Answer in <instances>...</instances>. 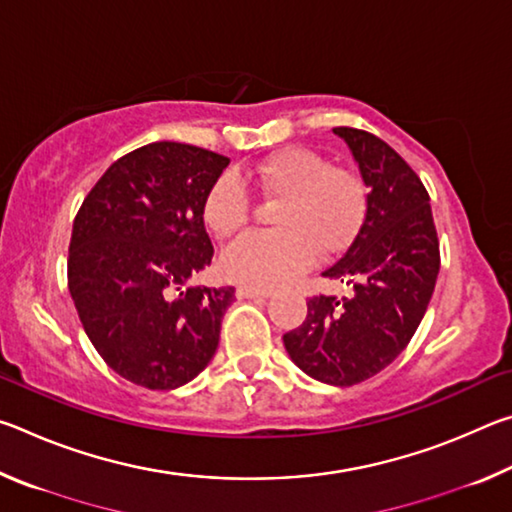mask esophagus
Masks as SVG:
<instances>
[{"mask_svg":"<svg viewBox=\"0 0 512 512\" xmlns=\"http://www.w3.org/2000/svg\"><path fill=\"white\" fill-rule=\"evenodd\" d=\"M268 296H271V291L246 287V284H241V287H237V298L239 300H266Z\"/></svg>","mask_w":512,"mask_h":512,"instance_id":"esophagus-1","label":"esophagus"}]
</instances>
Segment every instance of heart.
<instances>
[{
	"instance_id": "obj_1",
	"label": "heart",
	"mask_w": 512,
	"mask_h": 512,
	"mask_svg": "<svg viewBox=\"0 0 512 512\" xmlns=\"http://www.w3.org/2000/svg\"><path fill=\"white\" fill-rule=\"evenodd\" d=\"M250 183L280 207L271 235H248L225 250L221 271L248 287L273 289L307 271L314 255L332 257L348 248L368 207L359 173L332 167L318 151L289 146L248 171ZM250 219V194L235 173H221L207 189L203 221L216 239H232Z\"/></svg>"
}]
</instances>
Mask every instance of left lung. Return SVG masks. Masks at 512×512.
<instances>
[{"label": "left lung", "instance_id": "1", "mask_svg": "<svg viewBox=\"0 0 512 512\" xmlns=\"http://www.w3.org/2000/svg\"><path fill=\"white\" fill-rule=\"evenodd\" d=\"M363 185L366 219L345 255L323 271L352 296H316L307 318L284 334L291 361L311 379L354 386L400 357L429 307L440 250L429 194L415 171L384 140L339 126Z\"/></svg>", "mask_w": 512, "mask_h": 512}]
</instances>
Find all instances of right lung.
Listing matches in <instances>:
<instances>
[{
    "label": "right lung",
    "instance_id": "add662e5",
    "mask_svg": "<svg viewBox=\"0 0 512 512\" xmlns=\"http://www.w3.org/2000/svg\"><path fill=\"white\" fill-rule=\"evenodd\" d=\"M228 164L198 146L146 144L110 164L76 214L69 293L94 350L137 386H185L219 348L235 287L192 277L212 262L203 201Z\"/></svg>",
    "mask_w": 512,
    "mask_h": 512
}]
</instances>
